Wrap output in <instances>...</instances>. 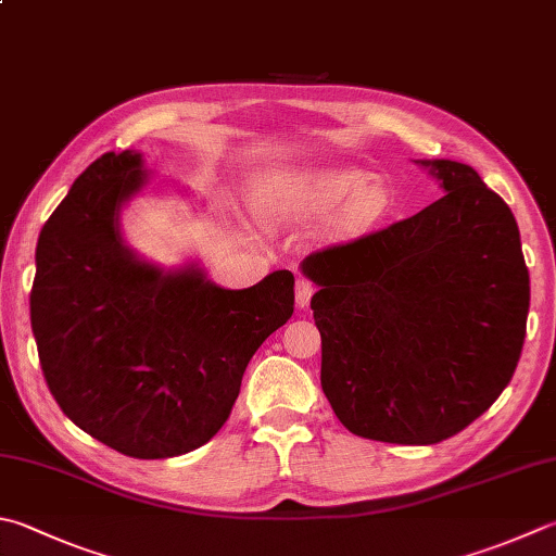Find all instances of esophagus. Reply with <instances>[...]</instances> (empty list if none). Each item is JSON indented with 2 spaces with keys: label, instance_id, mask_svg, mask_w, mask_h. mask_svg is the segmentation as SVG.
Wrapping results in <instances>:
<instances>
[{
  "label": "esophagus",
  "instance_id": "34e87169",
  "mask_svg": "<svg viewBox=\"0 0 556 556\" xmlns=\"http://www.w3.org/2000/svg\"><path fill=\"white\" fill-rule=\"evenodd\" d=\"M314 295V282L307 278H298L295 282V305L300 309H305L309 305V300Z\"/></svg>",
  "mask_w": 556,
  "mask_h": 556
}]
</instances>
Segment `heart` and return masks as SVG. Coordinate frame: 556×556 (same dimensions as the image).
<instances>
[{
  "mask_svg": "<svg viewBox=\"0 0 556 556\" xmlns=\"http://www.w3.org/2000/svg\"><path fill=\"white\" fill-rule=\"evenodd\" d=\"M368 176L355 169H314L286 174L268 191V211L276 217H305L341 207V223L351 229L372 225L390 198L380 184H365Z\"/></svg>",
  "mask_w": 556,
  "mask_h": 556,
  "instance_id": "obj_1",
  "label": "heart"
}]
</instances>
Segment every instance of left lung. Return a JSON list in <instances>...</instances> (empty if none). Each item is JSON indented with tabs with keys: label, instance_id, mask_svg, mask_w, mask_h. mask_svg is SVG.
I'll return each mask as SVG.
<instances>
[{
	"label": "left lung",
	"instance_id": "1",
	"mask_svg": "<svg viewBox=\"0 0 556 556\" xmlns=\"http://www.w3.org/2000/svg\"><path fill=\"white\" fill-rule=\"evenodd\" d=\"M443 198L302 261L321 333V390L351 433L433 445L506 390L526 341L518 223L472 166L421 160Z\"/></svg>",
	"mask_w": 556,
	"mask_h": 556
}]
</instances>
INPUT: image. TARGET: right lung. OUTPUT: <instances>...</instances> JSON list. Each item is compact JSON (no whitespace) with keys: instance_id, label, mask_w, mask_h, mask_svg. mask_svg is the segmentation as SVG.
I'll list each match as a JSON object with an SVG mask.
<instances>
[{"instance_id":"obj_1","label":"right lung","mask_w":556,"mask_h":556,"mask_svg":"<svg viewBox=\"0 0 556 556\" xmlns=\"http://www.w3.org/2000/svg\"><path fill=\"white\" fill-rule=\"evenodd\" d=\"M142 154L106 152L40 229L30 329L50 394L84 433L138 459L176 457L225 426L251 355L295 309L276 270L225 290L201 268L162 270L123 244Z\"/></svg>"}]
</instances>
